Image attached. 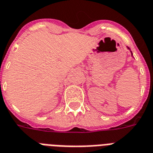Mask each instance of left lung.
I'll return each mask as SVG.
<instances>
[{"instance_id":"left-lung-1","label":"left lung","mask_w":153,"mask_h":153,"mask_svg":"<svg viewBox=\"0 0 153 153\" xmlns=\"http://www.w3.org/2000/svg\"><path fill=\"white\" fill-rule=\"evenodd\" d=\"M127 48H128V49H130V48H129V47H127ZM131 55L133 56V54H132V53H131Z\"/></svg>"}]
</instances>
